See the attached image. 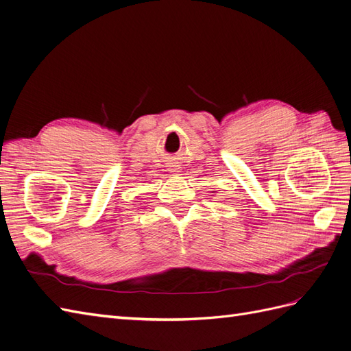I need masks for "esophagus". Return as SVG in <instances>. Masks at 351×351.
Instances as JSON below:
<instances>
[{"label":"esophagus","instance_id":"esophagus-1","mask_svg":"<svg viewBox=\"0 0 351 351\" xmlns=\"http://www.w3.org/2000/svg\"><path fill=\"white\" fill-rule=\"evenodd\" d=\"M173 173H178V169H176V168H174V169H173Z\"/></svg>","mask_w":351,"mask_h":351}]
</instances>
